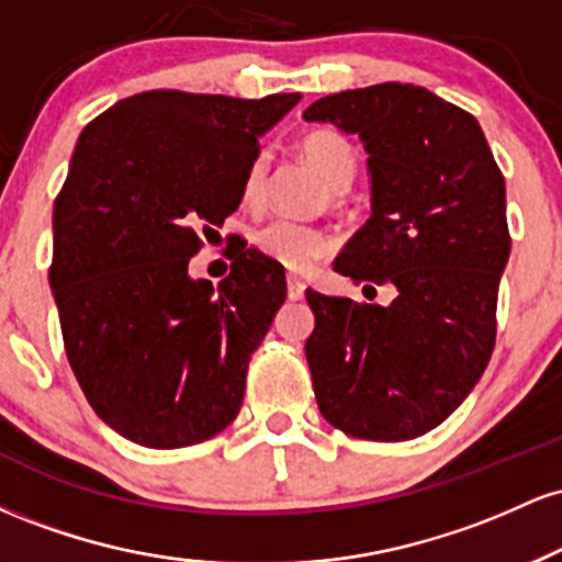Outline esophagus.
I'll use <instances>...</instances> for the list:
<instances>
[{
  "label": "esophagus",
  "mask_w": 562,
  "mask_h": 562,
  "mask_svg": "<svg viewBox=\"0 0 562 562\" xmlns=\"http://www.w3.org/2000/svg\"><path fill=\"white\" fill-rule=\"evenodd\" d=\"M303 293H306V285H303V280H299L295 274H288V299L290 301H301Z\"/></svg>",
  "instance_id": "1"
}]
</instances>
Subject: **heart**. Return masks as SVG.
<instances>
[{"label": "heart", "instance_id": "b5f03b06", "mask_svg": "<svg viewBox=\"0 0 562 562\" xmlns=\"http://www.w3.org/2000/svg\"><path fill=\"white\" fill-rule=\"evenodd\" d=\"M301 158L306 160L308 169L319 173V179L330 187L333 192L346 190L351 184L353 171H357V156H353L351 142L340 137L338 132L330 128H314L299 142ZM267 177H269V156L259 153L248 164V171L243 177V200L248 205H261L267 198ZM256 248L261 250L267 259L290 269V272H308L322 259L333 254L335 240L330 232L312 227V224L288 222V218H277L267 227L256 232L254 237Z\"/></svg>", "mask_w": 562, "mask_h": 562}]
</instances>
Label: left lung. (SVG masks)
<instances>
[{
	"mask_svg": "<svg viewBox=\"0 0 562 562\" xmlns=\"http://www.w3.org/2000/svg\"><path fill=\"white\" fill-rule=\"evenodd\" d=\"M303 119L359 134L370 156L372 216L335 272L393 290L389 306L306 290L314 396L348 436L409 441L447 420L492 359L505 177L479 121L425 87L348 89Z\"/></svg>",
	"mask_w": 562,
	"mask_h": 562,
	"instance_id": "left-lung-1",
	"label": "left lung"
}]
</instances>
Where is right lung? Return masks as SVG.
<instances>
[{"mask_svg": "<svg viewBox=\"0 0 562 562\" xmlns=\"http://www.w3.org/2000/svg\"><path fill=\"white\" fill-rule=\"evenodd\" d=\"M299 100L156 89L119 100L76 142L53 211L49 288L83 396L139 447H192L240 412L285 269L245 245L216 290L187 267L200 232L240 205L261 134Z\"/></svg>", "mask_w": 562, "mask_h": 562, "instance_id": "add662e5", "label": "right lung"}]
</instances>
